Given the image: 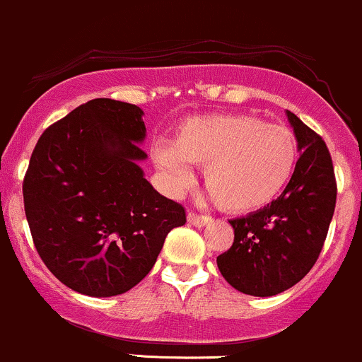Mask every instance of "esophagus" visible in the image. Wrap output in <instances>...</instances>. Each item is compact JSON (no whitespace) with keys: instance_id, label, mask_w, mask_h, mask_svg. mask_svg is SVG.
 <instances>
[{"instance_id":"esophagus-1","label":"esophagus","mask_w":362,"mask_h":362,"mask_svg":"<svg viewBox=\"0 0 362 362\" xmlns=\"http://www.w3.org/2000/svg\"><path fill=\"white\" fill-rule=\"evenodd\" d=\"M186 219H188L189 225L199 226V228H202V226H206V225H209V223L212 221L211 216H199V214H195V212H188Z\"/></svg>"}]
</instances>
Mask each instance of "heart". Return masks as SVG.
<instances>
[{"mask_svg": "<svg viewBox=\"0 0 362 362\" xmlns=\"http://www.w3.org/2000/svg\"><path fill=\"white\" fill-rule=\"evenodd\" d=\"M153 158L173 188L193 181L188 163L204 167V185L219 207L251 212L274 202L291 181L298 141L286 125L255 115H204L182 122L173 144H156Z\"/></svg>", "mask_w": 362, "mask_h": 362, "instance_id": "1", "label": "heart"}]
</instances>
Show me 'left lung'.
I'll list each match as a JSON object with an SVG mask.
<instances>
[{
	"label": "left lung",
	"instance_id": "left-lung-1",
	"mask_svg": "<svg viewBox=\"0 0 362 362\" xmlns=\"http://www.w3.org/2000/svg\"><path fill=\"white\" fill-rule=\"evenodd\" d=\"M286 117L300 151L291 181L277 200L230 221L235 238L216 259L225 281L251 296H275L310 272L337 204L326 143L291 111Z\"/></svg>",
	"mask_w": 362,
	"mask_h": 362
}]
</instances>
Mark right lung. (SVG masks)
Wrapping results in <instances>:
<instances>
[{
	"label": "right lung",
	"mask_w": 362,
	"mask_h": 362,
	"mask_svg": "<svg viewBox=\"0 0 362 362\" xmlns=\"http://www.w3.org/2000/svg\"><path fill=\"white\" fill-rule=\"evenodd\" d=\"M136 104L94 99L50 125L25 173L24 209L48 270L73 291L117 296L139 284L167 233L186 223L139 163L146 137Z\"/></svg>",
	"instance_id": "add662e5"
}]
</instances>
